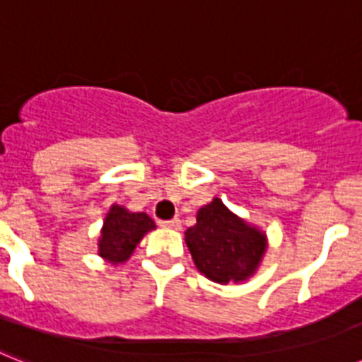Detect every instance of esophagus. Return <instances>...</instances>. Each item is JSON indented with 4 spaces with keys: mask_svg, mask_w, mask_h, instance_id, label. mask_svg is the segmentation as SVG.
<instances>
[{
    "mask_svg": "<svg viewBox=\"0 0 362 362\" xmlns=\"http://www.w3.org/2000/svg\"><path fill=\"white\" fill-rule=\"evenodd\" d=\"M160 227L173 228V230H180L182 223H180V219H171V221H160Z\"/></svg>",
    "mask_w": 362,
    "mask_h": 362,
    "instance_id": "obj_1",
    "label": "esophagus"
}]
</instances>
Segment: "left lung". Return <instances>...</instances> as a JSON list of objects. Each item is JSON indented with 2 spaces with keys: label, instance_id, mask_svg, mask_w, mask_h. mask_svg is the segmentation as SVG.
<instances>
[{
  "label": "left lung",
  "instance_id": "1",
  "mask_svg": "<svg viewBox=\"0 0 362 362\" xmlns=\"http://www.w3.org/2000/svg\"><path fill=\"white\" fill-rule=\"evenodd\" d=\"M186 245L204 277L217 284H240L262 264L267 236L214 197L197 211V223L186 230Z\"/></svg>",
  "mask_w": 362,
  "mask_h": 362
}]
</instances>
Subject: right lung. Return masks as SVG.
<instances>
[{"mask_svg": "<svg viewBox=\"0 0 362 362\" xmlns=\"http://www.w3.org/2000/svg\"><path fill=\"white\" fill-rule=\"evenodd\" d=\"M154 228L156 223L145 211H130L120 204H111L100 230L98 255L113 266L128 262L141 240Z\"/></svg>", "mask_w": 362, "mask_h": 362, "instance_id": "1", "label": "right lung"}]
</instances>
